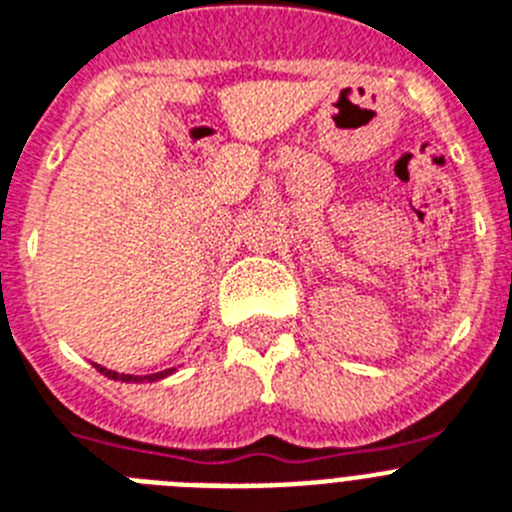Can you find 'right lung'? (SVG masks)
Instances as JSON below:
<instances>
[{
	"label": "right lung",
	"instance_id": "right-lung-1",
	"mask_svg": "<svg viewBox=\"0 0 512 512\" xmlns=\"http://www.w3.org/2000/svg\"><path fill=\"white\" fill-rule=\"evenodd\" d=\"M97 366V372L104 374V377L115 379V382H128V384H146V382H161V379L171 377V374L176 372V366H171V369H164V372H156V374H120V372H112V369H107V366Z\"/></svg>",
	"mask_w": 512,
	"mask_h": 512
}]
</instances>
